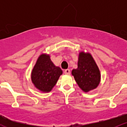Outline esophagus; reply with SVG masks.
<instances>
[{
	"label": "esophagus",
	"mask_w": 127,
	"mask_h": 127,
	"mask_svg": "<svg viewBox=\"0 0 127 127\" xmlns=\"http://www.w3.org/2000/svg\"><path fill=\"white\" fill-rule=\"evenodd\" d=\"M65 75H70V70L69 69H65L64 70Z\"/></svg>",
	"instance_id": "obj_1"
}]
</instances>
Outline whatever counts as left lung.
Instances as JSON below:
<instances>
[{
  "mask_svg": "<svg viewBox=\"0 0 127 127\" xmlns=\"http://www.w3.org/2000/svg\"><path fill=\"white\" fill-rule=\"evenodd\" d=\"M72 75L80 88L85 93L94 90L101 81V74L94 58L89 52L79 53L78 68L73 69Z\"/></svg>",
  "mask_w": 127,
  "mask_h": 127,
  "instance_id": "1",
  "label": "left lung"
}]
</instances>
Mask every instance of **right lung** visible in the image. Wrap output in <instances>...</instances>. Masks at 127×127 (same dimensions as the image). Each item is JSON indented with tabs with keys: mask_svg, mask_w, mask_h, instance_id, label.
Masks as SVG:
<instances>
[{
	"mask_svg": "<svg viewBox=\"0 0 127 127\" xmlns=\"http://www.w3.org/2000/svg\"><path fill=\"white\" fill-rule=\"evenodd\" d=\"M62 74V70L54 65L50 55L42 54L32 69V82L39 91L47 93L52 90Z\"/></svg>",
	"mask_w": 127,
	"mask_h": 127,
	"instance_id": "add662e5",
	"label": "right lung"
}]
</instances>
